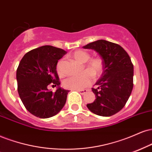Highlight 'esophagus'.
Listing matches in <instances>:
<instances>
[{
    "label": "esophagus",
    "mask_w": 152,
    "mask_h": 152,
    "mask_svg": "<svg viewBox=\"0 0 152 152\" xmlns=\"http://www.w3.org/2000/svg\"><path fill=\"white\" fill-rule=\"evenodd\" d=\"M78 92L80 93V94L83 95V94H86V93L88 92V90L87 89H81V90H78Z\"/></svg>",
    "instance_id": "esophagus-1"
}]
</instances>
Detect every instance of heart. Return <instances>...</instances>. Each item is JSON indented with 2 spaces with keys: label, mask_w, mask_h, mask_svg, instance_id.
I'll return each mask as SVG.
<instances>
[{
  "label": "heart",
  "mask_w": 152,
  "mask_h": 152,
  "mask_svg": "<svg viewBox=\"0 0 152 152\" xmlns=\"http://www.w3.org/2000/svg\"><path fill=\"white\" fill-rule=\"evenodd\" d=\"M71 56L76 61L81 64L86 63L90 58L89 53L83 50H76L71 54ZM86 71L78 76L69 77L64 81V86L71 90H81L90 86L93 82V76L98 77L103 71V61L101 58L95 57L91 58L85 65ZM56 71L59 76H64L61 70V61L56 65Z\"/></svg>",
  "instance_id": "1"
}]
</instances>
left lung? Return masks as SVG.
Returning <instances> with one entry per match:
<instances>
[{"label": "left lung", "mask_w": 152, "mask_h": 152, "mask_svg": "<svg viewBox=\"0 0 152 152\" xmlns=\"http://www.w3.org/2000/svg\"><path fill=\"white\" fill-rule=\"evenodd\" d=\"M94 49L103 61V71L92 91L96 99L87 104L94 114L110 117L120 111L133 88L134 67L127 52L118 44L97 40L83 47Z\"/></svg>", "instance_id": "8db88e82"}]
</instances>
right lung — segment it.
Segmentation results:
<instances>
[{"label":"right lung","mask_w":152,"mask_h":152,"mask_svg":"<svg viewBox=\"0 0 152 152\" xmlns=\"http://www.w3.org/2000/svg\"><path fill=\"white\" fill-rule=\"evenodd\" d=\"M66 53L62 49L45 45L24 55L16 73L18 91L25 108L39 118H49L61 111L68 90L60 87L56 72L58 60ZM57 87L55 92L47 87Z\"/></svg>","instance_id":"1"}]
</instances>
